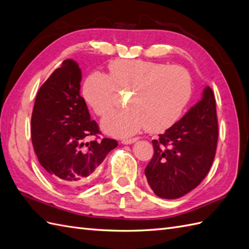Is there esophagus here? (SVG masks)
Here are the masks:
<instances>
[{
    "label": "esophagus",
    "mask_w": 249,
    "mask_h": 249,
    "mask_svg": "<svg viewBox=\"0 0 249 249\" xmlns=\"http://www.w3.org/2000/svg\"><path fill=\"white\" fill-rule=\"evenodd\" d=\"M138 140V138H131V139H124V140H122V144H125V145H128V144H132V143H135L136 141Z\"/></svg>",
    "instance_id": "34e87169"
}]
</instances>
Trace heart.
Instances as JSON below:
<instances>
[{"instance_id":"1","label":"heart","mask_w":249,"mask_h":249,"mask_svg":"<svg viewBox=\"0 0 249 249\" xmlns=\"http://www.w3.org/2000/svg\"><path fill=\"white\" fill-rule=\"evenodd\" d=\"M110 74L94 71L82 88L83 98L98 116L112 107L118 90H130L124 109L112 110L102 121L110 136L129 137L144 127L160 132L173 126L185 109L193 91L187 70L147 60H116Z\"/></svg>"}]
</instances>
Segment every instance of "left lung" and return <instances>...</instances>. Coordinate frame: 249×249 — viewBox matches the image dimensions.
Listing matches in <instances>:
<instances>
[{"label":"left lung","instance_id":"obj_1","mask_svg":"<svg viewBox=\"0 0 249 249\" xmlns=\"http://www.w3.org/2000/svg\"><path fill=\"white\" fill-rule=\"evenodd\" d=\"M215 100L207 86L202 100L157 140L145 176L154 193L178 199L196 188L212 167L218 142Z\"/></svg>","mask_w":249,"mask_h":249}]
</instances>
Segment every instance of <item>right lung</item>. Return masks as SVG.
Listing matches in <instances>:
<instances>
[{"instance_id": "add662e5", "label": "right lung", "mask_w": 249, "mask_h": 249, "mask_svg": "<svg viewBox=\"0 0 249 249\" xmlns=\"http://www.w3.org/2000/svg\"><path fill=\"white\" fill-rule=\"evenodd\" d=\"M81 80L78 63L63 61L37 91L31 116V140L40 164L69 190H78L90 180L118 146L116 140L107 138L84 143L85 138H98L101 131L80 94Z\"/></svg>"}]
</instances>
